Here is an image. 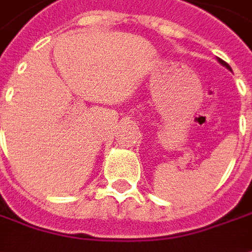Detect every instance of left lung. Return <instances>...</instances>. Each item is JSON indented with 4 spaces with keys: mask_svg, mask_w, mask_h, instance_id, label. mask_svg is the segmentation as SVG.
<instances>
[{
    "mask_svg": "<svg viewBox=\"0 0 252 252\" xmlns=\"http://www.w3.org/2000/svg\"><path fill=\"white\" fill-rule=\"evenodd\" d=\"M218 62H220V64H222V66H225V67H226L227 70H230V71H232V68H230V66H229V64H227L226 62H225V61H222V59H220V58H218Z\"/></svg>",
    "mask_w": 252,
    "mask_h": 252,
    "instance_id": "1",
    "label": "left lung"
}]
</instances>
